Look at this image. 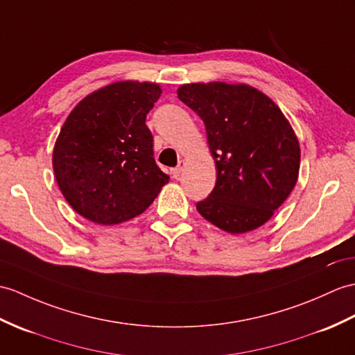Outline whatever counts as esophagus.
Listing matches in <instances>:
<instances>
[{
    "mask_svg": "<svg viewBox=\"0 0 355 355\" xmlns=\"http://www.w3.org/2000/svg\"><path fill=\"white\" fill-rule=\"evenodd\" d=\"M183 164H184V162H183V160H180L178 166L172 169V175H174L175 178H178V177L181 175V172H183Z\"/></svg>",
    "mask_w": 355,
    "mask_h": 355,
    "instance_id": "1",
    "label": "esophagus"
}]
</instances>
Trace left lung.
I'll return each instance as SVG.
<instances>
[{
	"mask_svg": "<svg viewBox=\"0 0 355 355\" xmlns=\"http://www.w3.org/2000/svg\"><path fill=\"white\" fill-rule=\"evenodd\" d=\"M178 98L202 119L216 164V184L196 210L232 234L261 227L298 180L301 151L289 121L246 85H184Z\"/></svg>",
	"mask_w": 355,
	"mask_h": 355,
	"instance_id": "left-lung-1",
	"label": "left lung"
}]
</instances>
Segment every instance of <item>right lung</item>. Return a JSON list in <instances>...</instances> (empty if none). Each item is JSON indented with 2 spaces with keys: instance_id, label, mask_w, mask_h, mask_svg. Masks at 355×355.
Here are the masks:
<instances>
[{
  "instance_id": "add662e5",
  "label": "right lung",
  "mask_w": 355,
  "mask_h": 355,
  "mask_svg": "<svg viewBox=\"0 0 355 355\" xmlns=\"http://www.w3.org/2000/svg\"><path fill=\"white\" fill-rule=\"evenodd\" d=\"M160 95L159 85L119 81L87 95L64 121L53 168L78 215L101 225L121 224L144 213L168 183L145 123Z\"/></svg>"
}]
</instances>
